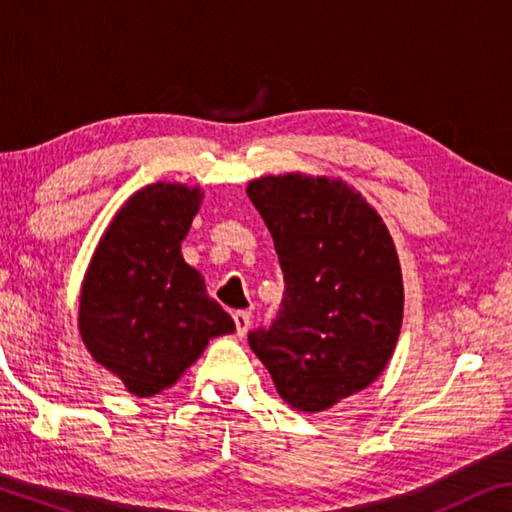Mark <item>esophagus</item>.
Returning a JSON list of instances; mask_svg holds the SVG:
<instances>
[{
    "label": "esophagus",
    "mask_w": 512,
    "mask_h": 512,
    "mask_svg": "<svg viewBox=\"0 0 512 512\" xmlns=\"http://www.w3.org/2000/svg\"><path fill=\"white\" fill-rule=\"evenodd\" d=\"M232 320H235L237 336H246V331L250 327V313L248 311H235V313H232Z\"/></svg>",
    "instance_id": "esophagus-1"
}]
</instances>
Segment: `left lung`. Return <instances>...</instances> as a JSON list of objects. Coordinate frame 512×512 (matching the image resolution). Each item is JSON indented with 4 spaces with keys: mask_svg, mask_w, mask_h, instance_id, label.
I'll list each match as a JSON object with an SVG mask.
<instances>
[{
    "mask_svg": "<svg viewBox=\"0 0 512 512\" xmlns=\"http://www.w3.org/2000/svg\"><path fill=\"white\" fill-rule=\"evenodd\" d=\"M271 230L284 300L268 329L248 333L284 401L324 412L369 387L403 324V275L378 212L340 179L300 172L248 183Z\"/></svg>",
    "mask_w": 512,
    "mask_h": 512,
    "instance_id": "8db88e82",
    "label": "left lung"
}]
</instances>
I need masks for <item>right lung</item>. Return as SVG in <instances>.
Instances as JSON below:
<instances>
[{"instance_id":"obj_1","label":"right lung","mask_w":512,"mask_h":512,"mask_svg":"<svg viewBox=\"0 0 512 512\" xmlns=\"http://www.w3.org/2000/svg\"><path fill=\"white\" fill-rule=\"evenodd\" d=\"M201 199L199 188L163 181L134 192L98 241L82 282V342L138 398L172 387L212 338L235 331L181 255Z\"/></svg>"}]
</instances>
